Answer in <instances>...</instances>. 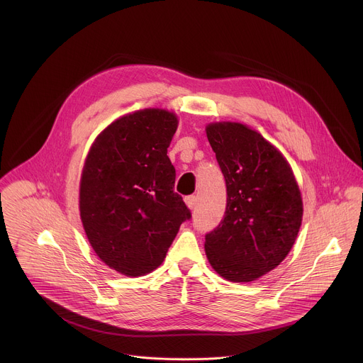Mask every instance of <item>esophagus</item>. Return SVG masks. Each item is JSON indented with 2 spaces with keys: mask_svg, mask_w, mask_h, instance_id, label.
Instances as JSON below:
<instances>
[{
  "mask_svg": "<svg viewBox=\"0 0 363 363\" xmlns=\"http://www.w3.org/2000/svg\"><path fill=\"white\" fill-rule=\"evenodd\" d=\"M185 203H186V206H188L189 210H195V206H196V196H194V195L186 196V198H185Z\"/></svg>",
  "mask_w": 363,
  "mask_h": 363,
  "instance_id": "esophagus-1",
  "label": "esophagus"
}]
</instances>
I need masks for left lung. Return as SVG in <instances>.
I'll list each match as a JSON object with an SVG mask.
<instances>
[{
  "label": "left lung",
  "mask_w": 363,
  "mask_h": 363,
  "mask_svg": "<svg viewBox=\"0 0 363 363\" xmlns=\"http://www.w3.org/2000/svg\"><path fill=\"white\" fill-rule=\"evenodd\" d=\"M227 184L221 224L205 235V254L225 280L248 283L290 252L303 220V199L284 155L240 122L205 126Z\"/></svg>",
  "instance_id": "8db88e82"
}]
</instances>
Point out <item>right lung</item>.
<instances>
[{"label":"right lung","instance_id":"obj_1","mask_svg":"<svg viewBox=\"0 0 363 363\" xmlns=\"http://www.w3.org/2000/svg\"><path fill=\"white\" fill-rule=\"evenodd\" d=\"M178 116L147 108L103 129L84 160L79 210L87 240L100 260L128 276L158 269L181 224L191 217L174 192L168 146Z\"/></svg>","mask_w":363,"mask_h":363}]
</instances>
